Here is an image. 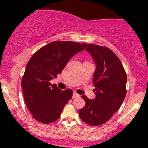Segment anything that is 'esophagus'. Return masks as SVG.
I'll use <instances>...</instances> for the list:
<instances>
[{"mask_svg":"<svg viewBox=\"0 0 148 148\" xmlns=\"http://www.w3.org/2000/svg\"><path fill=\"white\" fill-rule=\"evenodd\" d=\"M80 95L79 94H77V93L76 92H73V96H72V97L73 98H76V97H79Z\"/></svg>","mask_w":148,"mask_h":148,"instance_id":"1","label":"esophagus"}]
</instances>
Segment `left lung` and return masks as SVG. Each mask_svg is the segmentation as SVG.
<instances>
[{
    "mask_svg": "<svg viewBox=\"0 0 148 148\" xmlns=\"http://www.w3.org/2000/svg\"><path fill=\"white\" fill-rule=\"evenodd\" d=\"M96 64L93 84L94 99L83 95L86 106L79 111L80 118L91 126L106 123L121 106L127 90V74L121 61L111 49L97 45L83 43Z\"/></svg>",
    "mask_w": 148,
    "mask_h": 148,
    "instance_id": "left-lung-1",
    "label": "left lung"
}]
</instances>
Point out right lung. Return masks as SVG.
Listing matches in <instances>:
<instances>
[{"mask_svg": "<svg viewBox=\"0 0 148 148\" xmlns=\"http://www.w3.org/2000/svg\"><path fill=\"white\" fill-rule=\"evenodd\" d=\"M84 49L76 42L55 41L42 47L30 58L22 77L21 87L25 104L37 121L49 124L60 118L73 91H62L50 81L62 72L69 59Z\"/></svg>", "mask_w": 148, "mask_h": 148, "instance_id": "obj_1", "label": "right lung"}]
</instances>
